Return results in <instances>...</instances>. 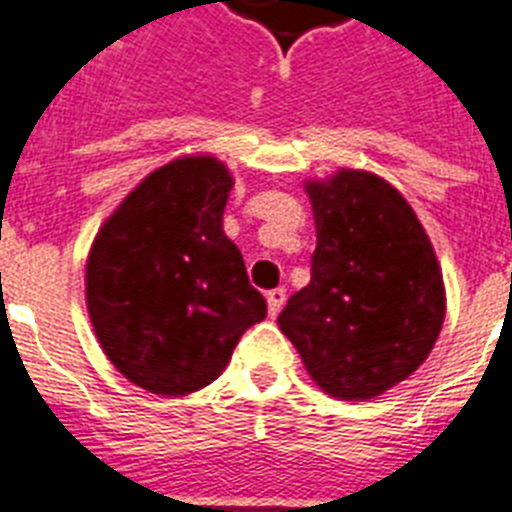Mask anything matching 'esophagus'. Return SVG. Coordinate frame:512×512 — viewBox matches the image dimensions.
<instances>
[{
    "instance_id": "34e87169",
    "label": "esophagus",
    "mask_w": 512,
    "mask_h": 512,
    "mask_svg": "<svg viewBox=\"0 0 512 512\" xmlns=\"http://www.w3.org/2000/svg\"><path fill=\"white\" fill-rule=\"evenodd\" d=\"M265 299H268V312L270 317H276L278 312H281L283 302H286V289H273L265 294Z\"/></svg>"
}]
</instances>
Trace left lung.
I'll use <instances>...</instances> for the list:
<instances>
[{"mask_svg": "<svg viewBox=\"0 0 512 512\" xmlns=\"http://www.w3.org/2000/svg\"><path fill=\"white\" fill-rule=\"evenodd\" d=\"M312 278L278 315L309 377L367 401L422 367L445 320L442 270L411 205L377 174L341 169L307 182Z\"/></svg>", "mask_w": 512, "mask_h": 512, "instance_id": "1", "label": "left lung"}]
</instances>
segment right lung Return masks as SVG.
Listing matches in <instances>:
<instances>
[{"label":"right lung","mask_w":512,"mask_h":512,"mask_svg":"<svg viewBox=\"0 0 512 512\" xmlns=\"http://www.w3.org/2000/svg\"><path fill=\"white\" fill-rule=\"evenodd\" d=\"M234 187L213 156L166 163L124 197L90 247L88 315L103 354L137 388L187 395L229 364L268 304L223 234Z\"/></svg>","instance_id":"obj_1"}]
</instances>
